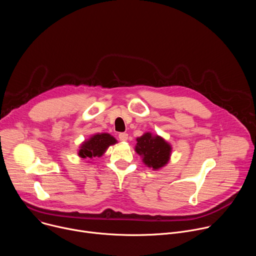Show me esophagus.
Here are the masks:
<instances>
[{
  "instance_id": "34e87169",
  "label": "esophagus",
  "mask_w": 256,
  "mask_h": 256,
  "mask_svg": "<svg viewBox=\"0 0 256 256\" xmlns=\"http://www.w3.org/2000/svg\"><path fill=\"white\" fill-rule=\"evenodd\" d=\"M128 134L126 132H120L118 134V138L122 140V142H126L128 140Z\"/></svg>"
}]
</instances>
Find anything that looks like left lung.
Wrapping results in <instances>:
<instances>
[{"mask_svg": "<svg viewBox=\"0 0 256 256\" xmlns=\"http://www.w3.org/2000/svg\"><path fill=\"white\" fill-rule=\"evenodd\" d=\"M171 146L160 136L144 132L136 138L134 151L142 158V162L153 170L164 167L171 156Z\"/></svg>", "mask_w": 256, "mask_h": 256, "instance_id": "left-lung-1", "label": "left lung"}]
</instances>
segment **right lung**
I'll list each match as a JSON object with an SVG mask.
<instances>
[{
  "mask_svg": "<svg viewBox=\"0 0 256 256\" xmlns=\"http://www.w3.org/2000/svg\"><path fill=\"white\" fill-rule=\"evenodd\" d=\"M116 140L109 134H96L89 140L83 142L78 155L84 159L101 157L109 146L116 144Z\"/></svg>",
  "mask_w": 256,
  "mask_h": 256,
  "instance_id": "right-lung-1",
  "label": "right lung"
}]
</instances>
